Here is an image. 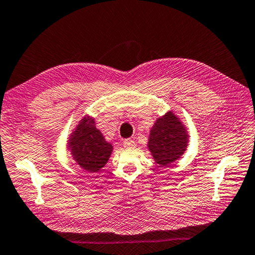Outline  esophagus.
<instances>
[{"label": "esophagus", "mask_w": 255, "mask_h": 255, "mask_svg": "<svg viewBox=\"0 0 255 255\" xmlns=\"http://www.w3.org/2000/svg\"><path fill=\"white\" fill-rule=\"evenodd\" d=\"M123 145L127 148H134L135 147V142L131 140V138H127V140L123 141Z\"/></svg>", "instance_id": "34e87169"}]
</instances>
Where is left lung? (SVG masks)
<instances>
[{
    "instance_id": "obj_1",
    "label": "left lung",
    "mask_w": 255,
    "mask_h": 255,
    "mask_svg": "<svg viewBox=\"0 0 255 255\" xmlns=\"http://www.w3.org/2000/svg\"><path fill=\"white\" fill-rule=\"evenodd\" d=\"M189 134L180 118L172 111L156 119L148 136V151L160 167H167L184 154Z\"/></svg>"
}]
</instances>
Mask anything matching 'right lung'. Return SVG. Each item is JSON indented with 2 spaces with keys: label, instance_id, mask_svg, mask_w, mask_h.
Masks as SVG:
<instances>
[{
  "label": "right lung",
  "instance_id": "add662e5",
  "mask_svg": "<svg viewBox=\"0 0 255 255\" xmlns=\"http://www.w3.org/2000/svg\"><path fill=\"white\" fill-rule=\"evenodd\" d=\"M68 148L81 169L85 172H99L112 154V144L105 140L95 126L94 118L84 115L74 131L70 134Z\"/></svg>",
  "mask_w": 255,
  "mask_h": 255
}]
</instances>
